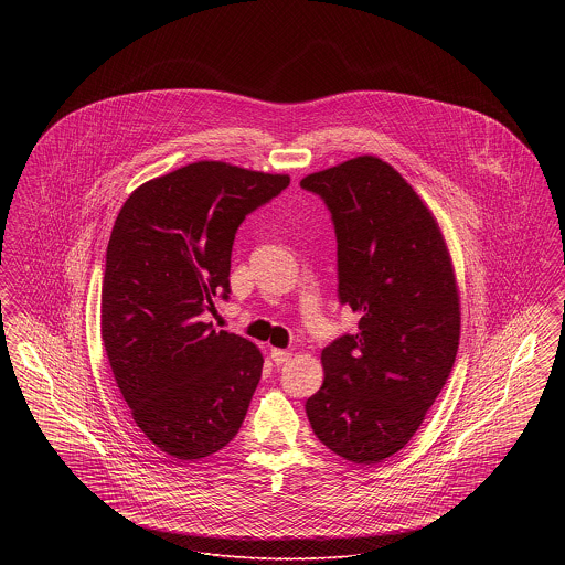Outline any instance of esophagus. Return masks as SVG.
I'll return each mask as SVG.
<instances>
[{"mask_svg":"<svg viewBox=\"0 0 565 565\" xmlns=\"http://www.w3.org/2000/svg\"><path fill=\"white\" fill-rule=\"evenodd\" d=\"M270 358H273V362H275L277 366H281V364H286V362L292 358V353L286 350H270Z\"/></svg>","mask_w":565,"mask_h":565,"instance_id":"esophagus-1","label":"esophagus"}]
</instances>
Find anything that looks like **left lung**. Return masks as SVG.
Wrapping results in <instances>:
<instances>
[{
    "label": "left lung",
    "mask_w": 565,
    "mask_h": 565,
    "mask_svg": "<svg viewBox=\"0 0 565 565\" xmlns=\"http://www.w3.org/2000/svg\"><path fill=\"white\" fill-rule=\"evenodd\" d=\"M337 235L339 302L358 330L322 351L313 434L353 463L394 456L422 426L456 362L459 296L440 228L403 175L358 157L307 175Z\"/></svg>",
    "instance_id": "left-lung-1"
}]
</instances>
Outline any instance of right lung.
Instances as JSON below:
<instances>
[{
    "label": "right lung",
    "mask_w": 565,
    "mask_h": 565,
    "mask_svg": "<svg viewBox=\"0 0 565 565\" xmlns=\"http://www.w3.org/2000/svg\"><path fill=\"white\" fill-rule=\"evenodd\" d=\"M288 184V175L192 162L134 190L114 222L102 339L137 428L167 456H212L242 428L263 353L201 316L214 296L231 295L245 215Z\"/></svg>",
    "instance_id": "1"
}]
</instances>
